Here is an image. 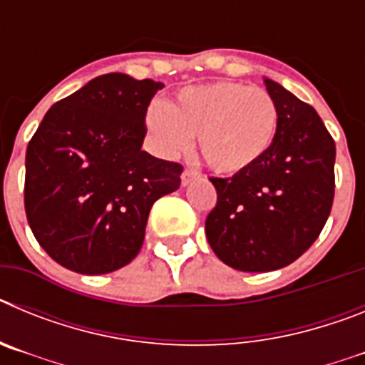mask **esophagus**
Here are the masks:
<instances>
[{
	"mask_svg": "<svg viewBox=\"0 0 365 365\" xmlns=\"http://www.w3.org/2000/svg\"><path fill=\"white\" fill-rule=\"evenodd\" d=\"M197 177H201V173L197 172V170H192V168H186L185 172H182V175H180V185L182 186H188L192 180H195Z\"/></svg>",
	"mask_w": 365,
	"mask_h": 365,
	"instance_id": "1",
	"label": "esophagus"
}]
</instances>
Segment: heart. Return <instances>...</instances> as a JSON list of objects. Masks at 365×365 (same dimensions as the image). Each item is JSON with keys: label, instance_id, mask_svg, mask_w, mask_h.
<instances>
[{"label": "heart", "instance_id": "b5f03b06", "mask_svg": "<svg viewBox=\"0 0 365 365\" xmlns=\"http://www.w3.org/2000/svg\"><path fill=\"white\" fill-rule=\"evenodd\" d=\"M146 125L163 157L188 150L197 133L206 164L230 175L247 172L269 153L278 135L279 109L261 87L219 80L185 87L170 104L151 102Z\"/></svg>", "mask_w": 365, "mask_h": 365}]
</instances>
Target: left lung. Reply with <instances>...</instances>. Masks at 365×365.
Listing matches in <instances>:
<instances>
[{
    "label": "left lung",
    "mask_w": 365,
    "mask_h": 365,
    "mask_svg": "<svg viewBox=\"0 0 365 365\" xmlns=\"http://www.w3.org/2000/svg\"><path fill=\"white\" fill-rule=\"evenodd\" d=\"M279 109L269 153L247 172L212 177L217 205L205 222L215 256L243 272L291 265L320 235L334 197L333 137L314 108L265 78Z\"/></svg>",
    "instance_id": "obj_1"
}]
</instances>
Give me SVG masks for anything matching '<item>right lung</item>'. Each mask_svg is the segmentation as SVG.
<instances>
[{"mask_svg":"<svg viewBox=\"0 0 365 365\" xmlns=\"http://www.w3.org/2000/svg\"><path fill=\"white\" fill-rule=\"evenodd\" d=\"M164 83L96 76L47 111L25 155V212L56 263L108 274L138 254L148 215L182 166L143 151L146 111Z\"/></svg>","mask_w":365,"mask_h":365,"instance_id":"obj_1","label":"right lung"}]
</instances>
